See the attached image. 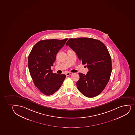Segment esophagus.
<instances>
[{"label": "esophagus", "mask_w": 135, "mask_h": 135, "mask_svg": "<svg viewBox=\"0 0 135 135\" xmlns=\"http://www.w3.org/2000/svg\"><path fill=\"white\" fill-rule=\"evenodd\" d=\"M72 74V73L71 72H67L65 74H66V76H70Z\"/></svg>", "instance_id": "esophagus-1"}]
</instances>
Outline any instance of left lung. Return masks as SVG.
<instances>
[{
  "mask_svg": "<svg viewBox=\"0 0 135 135\" xmlns=\"http://www.w3.org/2000/svg\"><path fill=\"white\" fill-rule=\"evenodd\" d=\"M66 45L88 69L86 75L78 74L80 78L76 83L78 90L87 97L98 95L106 87L112 73V59L107 48L101 41L86 37L70 38Z\"/></svg>",
  "mask_w": 135,
  "mask_h": 135,
  "instance_id": "1",
  "label": "left lung"
}]
</instances>
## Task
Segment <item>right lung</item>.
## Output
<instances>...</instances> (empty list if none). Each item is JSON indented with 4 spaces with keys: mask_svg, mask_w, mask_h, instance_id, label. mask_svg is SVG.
<instances>
[{
    "mask_svg": "<svg viewBox=\"0 0 135 135\" xmlns=\"http://www.w3.org/2000/svg\"><path fill=\"white\" fill-rule=\"evenodd\" d=\"M67 38L44 40L34 46L28 57V67L34 84L46 95L54 94L62 85L66 75L53 73L51 66Z\"/></svg>",
    "mask_w": 135,
    "mask_h": 135,
    "instance_id": "1",
    "label": "right lung"
}]
</instances>
